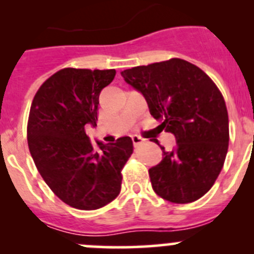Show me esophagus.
Wrapping results in <instances>:
<instances>
[{"label": "esophagus", "mask_w": 254, "mask_h": 254, "mask_svg": "<svg viewBox=\"0 0 254 254\" xmlns=\"http://www.w3.org/2000/svg\"><path fill=\"white\" fill-rule=\"evenodd\" d=\"M131 139H132V142H134L135 146H139L140 143L145 142V139H142V137L139 136V135H132Z\"/></svg>", "instance_id": "obj_1"}]
</instances>
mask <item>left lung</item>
Returning <instances> with one entry per match:
<instances>
[{
  "instance_id": "left-lung-1",
  "label": "left lung",
  "mask_w": 254,
  "mask_h": 254,
  "mask_svg": "<svg viewBox=\"0 0 254 254\" xmlns=\"http://www.w3.org/2000/svg\"><path fill=\"white\" fill-rule=\"evenodd\" d=\"M145 97L160 131L175 134L172 151L148 170L157 195L171 203L198 200L214 186L229 148V114L221 92L201 68L182 59L136 66L122 72Z\"/></svg>"
}]
</instances>
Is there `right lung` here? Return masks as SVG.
<instances>
[{
	"label": "right lung",
	"mask_w": 254,
	"mask_h": 254,
	"mask_svg": "<svg viewBox=\"0 0 254 254\" xmlns=\"http://www.w3.org/2000/svg\"><path fill=\"white\" fill-rule=\"evenodd\" d=\"M115 70L66 67L35 93L27 125L30 155L40 176L60 200L79 210H96L122 189V170L134 151L129 136L96 143L86 125L98 120L99 93Z\"/></svg>",
	"instance_id": "add662e5"
}]
</instances>
